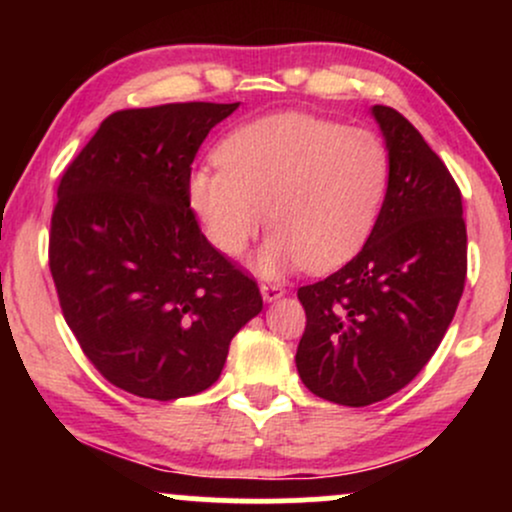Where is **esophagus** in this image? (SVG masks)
<instances>
[{
    "label": "esophagus",
    "mask_w": 512,
    "mask_h": 512,
    "mask_svg": "<svg viewBox=\"0 0 512 512\" xmlns=\"http://www.w3.org/2000/svg\"><path fill=\"white\" fill-rule=\"evenodd\" d=\"M260 291H262V298L264 301H276V298H281L286 293V289L281 284H274V281H269V284H260Z\"/></svg>",
    "instance_id": "obj_1"
}]
</instances>
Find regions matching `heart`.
I'll list each match as a JSON object with an SVG mask.
<instances>
[{
  "mask_svg": "<svg viewBox=\"0 0 512 512\" xmlns=\"http://www.w3.org/2000/svg\"><path fill=\"white\" fill-rule=\"evenodd\" d=\"M390 185V154L363 127L305 113H279L233 129L219 163L187 175V202L223 255H240L274 228L257 257L262 274L305 264L339 267L366 243Z\"/></svg>",
  "mask_w": 512,
  "mask_h": 512,
  "instance_id": "b5f03b06",
  "label": "heart"
}]
</instances>
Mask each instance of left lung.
Wrapping results in <instances>:
<instances>
[{
	"label": "left lung",
	"mask_w": 512,
	"mask_h": 512,
	"mask_svg": "<svg viewBox=\"0 0 512 512\" xmlns=\"http://www.w3.org/2000/svg\"><path fill=\"white\" fill-rule=\"evenodd\" d=\"M390 185L361 252L298 289V375L310 392L366 407L407 387L448 332L467 281L462 192L404 115L375 105Z\"/></svg>",
	"instance_id": "8db88e82"
}]
</instances>
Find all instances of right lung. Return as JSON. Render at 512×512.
<instances>
[{"label": "right lung", "mask_w": 512, "mask_h": 512, "mask_svg": "<svg viewBox=\"0 0 512 512\" xmlns=\"http://www.w3.org/2000/svg\"><path fill=\"white\" fill-rule=\"evenodd\" d=\"M238 103L117 110L64 168L50 274L69 330L108 383L170 402L219 380L262 310L255 276L199 231L187 175Z\"/></svg>", "instance_id": "add662e5"}]
</instances>
